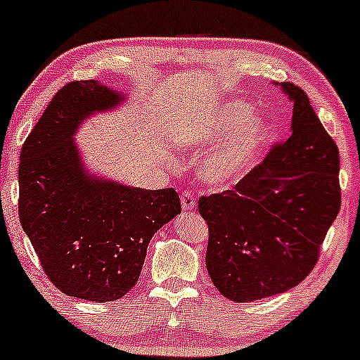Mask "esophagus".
<instances>
[{"label": "esophagus", "instance_id": "34e87169", "mask_svg": "<svg viewBox=\"0 0 360 360\" xmlns=\"http://www.w3.org/2000/svg\"><path fill=\"white\" fill-rule=\"evenodd\" d=\"M180 200H181V207H184L185 211H191L195 207V197L192 192H181Z\"/></svg>", "mask_w": 360, "mask_h": 360}]
</instances>
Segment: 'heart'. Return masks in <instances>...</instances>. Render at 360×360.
Wrapping results in <instances>:
<instances>
[{
	"label": "heart",
	"mask_w": 360,
	"mask_h": 360,
	"mask_svg": "<svg viewBox=\"0 0 360 360\" xmlns=\"http://www.w3.org/2000/svg\"><path fill=\"white\" fill-rule=\"evenodd\" d=\"M269 135L271 120L268 115L230 99L192 120L180 135V144L191 153H204L199 176L207 187L228 188L256 166Z\"/></svg>",
	"instance_id": "obj_1"
}]
</instances>
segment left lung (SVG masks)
Segmentation results:
<instances>
[{
	"instance_id": "obj_1",
	"label": "left lung",
	"mask_w": 360,
	"mask_h": 360,
	"mask_svg": "<svg viewBox=\"0 0 360 360\" xmlns=\"http://www.w3.org/2000/svg\"><path fill=\"white\" fill-rule=\"evenodd\" d=\"M293 104L290 137L231 191L200 197L212 285L235 302L297 287L314 268L340 211V156L307 94L274 84Z\"/></svg>"
}]
</instances>
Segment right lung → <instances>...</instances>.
Wrapping results in <instances>:
<instances>
[{
    "instance_id": "obj_1",
    "label": "right lung",
    "mask_w": 360,
    "mask_h": 360,
    "mask_svg": "<svg viewBox=\"0 0 360 360\" xmlns=\"http://www.w3.org/2000/svg\"><path fill=\"white\" fill-rule=\"evenodd\" d=\"M125 96L98 80L56 92L20 153L18 216L46 274L91 302L122 299L141 276L149 240L181 211L173 188L149 191L92 175L75 134Z\"/></svg>"
}]
</instances>
